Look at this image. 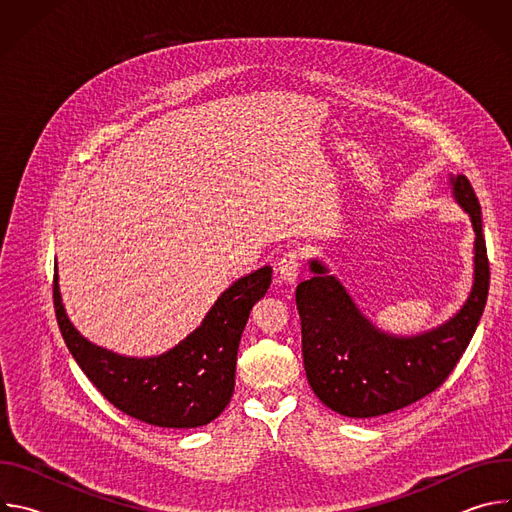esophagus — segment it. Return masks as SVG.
Segmentation results:
<instances>
[{"label":"esophagus","instance_id":"obj_1","mask_svg":"<svg viewBox=\"0 0 512 512\" xmlns=\"http://www.w3.org/2000/svg\"><path fill=\"white\" fill-rule=\"evenodd\" d=\"M302 267V255L298 251H289L277 263V279L283 285H294L298 281V273Z\"/></svg>","mask_w":512,"mask_h":512}]
</instances>
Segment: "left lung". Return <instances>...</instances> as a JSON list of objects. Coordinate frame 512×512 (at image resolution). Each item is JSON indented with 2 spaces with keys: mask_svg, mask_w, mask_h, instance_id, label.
<instances>
[{
  "mask_svg": "<svg viewBox=\"0 0 512 512\" xmlns=\"http://www.w3.org/2000/svg\"><path fill=\"white\" fill-rule=\"evenodd\" d=\"M450 186L476 239L472 289L444 324L413 336L385 332L322 259L308 261L312 277L296 289L306 377L316 397L344 417H379L423 399L448 379L476 332L490 285L482 212L466 176L450 174Z\"/></svg>",
  "mask_w": 512,
  "mask_h": 512,
  "instance_id": "left-lung-1",
  "label": "left lung"
}]
</instances>
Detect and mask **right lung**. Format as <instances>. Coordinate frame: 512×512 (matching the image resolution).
<instances>
[{"label": "right lung", "instance_id": "1", "mask_svg": "<svg viewBox=\"0 0 512 512\" xmlns=\"http://www.w3.org/2000/svg\"><path fill=\"white\" fill-rule=\"evenodd\" d=\"M269 285V265L239 277L216 298L198 328L156 356H125L85 338L64 310L58 267L54 310L70 354L107 401L150 425L190 429L210 423L229 405L241 334Z\"/></svg>", "mask_w": 512, "mask_h": 512}]
</instances>
